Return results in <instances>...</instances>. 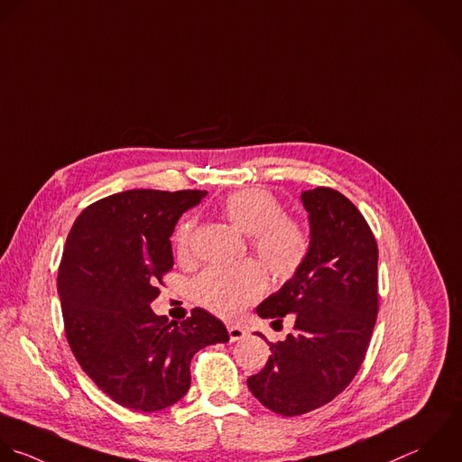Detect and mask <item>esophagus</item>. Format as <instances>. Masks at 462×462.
Masks as SVG:
<instances>
[{
    "label": "esophagus",
    "instance_id": "esophagus-1",
    "mask_svg": "<svg viewBox=\"0 0 462 462\" xmlns=\"http://www.w3.org/2000/svg\"><path fill=\"white\" fill-rule=\"evenodd\" d=\"M228 335H230V342H237L246 337V331L241 326H228Z\"/></svg>",
    "mask_w": 462,
    "mask_h": 462
}]
</instances>
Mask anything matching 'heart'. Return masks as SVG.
Masks as SVG:
<instances>
[{"mask_svg":"<svg viewBox=\"0 0 462 462\" xmlns=\"http://www.w3.org/2000/svg\"><path fill=\"white\" fill-rule=\"evenodd\" d=\"M219 214L237 230L252 236L250 243L275 281H290L304 266L311 237L302 221L286 216L282 201L264 189H245L228 194L219 203ZM194 221H185L176 232L180 259H189L194 241ZM266 290L261 264L246 261L236 266H210L192 282V299L205 310L234 319L255 302Z\"/></svg>","mask_w":462,"mask_h":462,"instance_id":"obj_1","label":"heart"}]
</instances>
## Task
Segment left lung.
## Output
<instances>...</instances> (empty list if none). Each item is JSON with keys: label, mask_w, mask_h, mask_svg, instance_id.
I'll list each match as a JSON object with an SVG mask.
<instances>
[{"label": "left lung", "mask_w": 462, "mask_h": 462, "mask_svg": "<svg viewBox=\"0 0 462 462\" xmlns=\"http://www.w3.org/2000/svg\"><path fill=\"white\" fill-rule=\"evenodd\" d=\"M300 199L311 226L308 259L257 308L272 326L291 315L293 333L268 342L264 369L248 378L252 394L288 418L333 402L355 380L378 315V245L365 217L329 187Z\"/></svg>", "instance_id": "8db88e82"}]
</instances>
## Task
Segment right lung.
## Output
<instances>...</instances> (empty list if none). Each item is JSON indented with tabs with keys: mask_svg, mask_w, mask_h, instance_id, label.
Masks as SVG:
<instances>
[{
	"mask_svg": "<svg viewBox=\"0 0 462 462\" xmlns=\"http://www.w3.org/2000/svg\"><path fill=\"white\" fill-rule=\"evenodd\" d=\"M207 190L134 189L102 198L75 219L57 273L64 333L95 385L118 405L156 412L190 387L192 356L228 342L221 320L201 308L180 322L151 302L174 259L169 237Z\"/></svg>",
	"mask_w": 462,
	"mask_h": 462,
	"instance_id": "add662e5",
	"label": "right lung"
}]
</instances>
